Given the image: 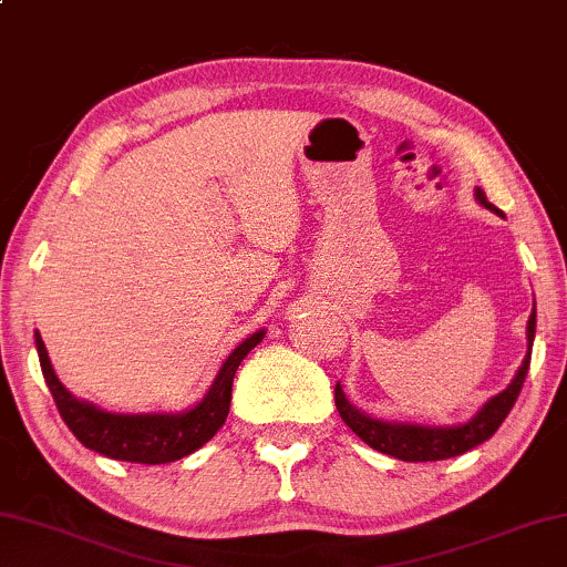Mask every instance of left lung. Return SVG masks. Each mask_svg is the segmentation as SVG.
<instances>
[{"label": "left lung", "instance_id": "left-lung-1", "mask_svg": "<svg viewBox=\"0 0 567 567\" xmlns=\"http://www.w3.org/2000/svg\"><path fill=\"white\" fill-rule=\"evenodd\" d=\"M475 196L483 207L498 212L494 204L486 199V192L483 188H475ZM502 215V212H498ZM535 324L537 315L532 309V317L527 322V338H529V352L524 358L519 373L514 375V381L508 383V389L498 393L488 401L486 406L481 409L478 414L473 416L467 424L461 426H416V424H391L381 420H371L368 414H360L358 409H352L344 399L340 383L334 385V406L342 416V422L350 426L352 432L358 434L365 445L379 450L383 455L399 457V461L406 463H430V461H445V457L463 455L467 450L478 447L481 442H486L491 434H494L502 422L512 412L514 401L519 399V391L527 379L529 360H532V342H535Z\"/></svg>", "mask_w": 567, "mask_h": 567}]
</instances>
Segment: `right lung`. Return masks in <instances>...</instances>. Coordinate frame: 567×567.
I'll return each mask as SVG.
<instances>
[{"label": "right lung", "instance_id": "1", "mask_svg": "<svg viewBox=\"0 0 567 567\" xmlns=\"http://www.w3.org/2000/svg\"><path fill=\"white\" fill-rule=\"evenodd\" d=\"M264 340V332L250 334L240 348L233 350V355L225 360L223 371L212 383L207 396L202 404L188 409L186 414H106L100 409L86 404V401L73 399L63 383L55 379L51 358H48L45 342L40 340L35 332V348L40 358V368H43V379L48 389L53 393L55 406L69 424V430L76 434L81 445L102 453L112 461H127V463H145V465H161L174 463L182 457L192 455L199 450L204 442L215 437L219 426L225 424L229 401H233V381L237 373V365L243 358Z\"/></svg>", "mask_w": 567, "mask_h": 567}]
</instances>
